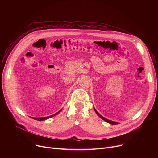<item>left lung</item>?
Returning a JSON list of instances; mask_svg holds the SVG:
<instances>
[{"label":"left lung","instance_id":"8db88e82","mask_svg":"<svg viewBox=\"0 0 158 158\" xmlns=\"http://www.w3.org/2000/svg\"><path fill=\"white\" fill-rule=\"evenodd\" d=\"M94 111H95V113H97V114L98 116L99 117H100L101 118H102V120H104V121H106V122H107V123H110V124H112V125H117V124H118L119 123L118 122H113V121H111V120H108V119H107V118H105L104 117H103L101 115V114H99L97 111V110L94 108Z\"/></svg>","mask_w":158,"mask_h":158}]
</instances>
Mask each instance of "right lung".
<instances>
[{
  "instance_id": "right-lung-1",
  "label": "right lung",
  "mask_w": 158,
  "mask_h": 158,
  "mask_svg": "<svg viewBox=\"0 0 158 158\" xmlns=\"http://www.w3.org/2000/svg\"><path fill=\"white\" fill-rule=\"evenodd\" d=\"M61 111V110H60V111L57 112L56 113H55V114H52V115L48 116V117H40V118H35V117H31V118H32V119H34V120H38V121H43V120H47V119H48V118H51V117H54V116H56V114H57L59 113H60Z\"/></svg>"
}]
</instances>
